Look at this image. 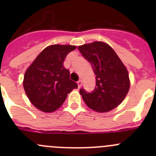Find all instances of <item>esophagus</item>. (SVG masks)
Instances as JSON below:
<instances>
[{
  "instance_id": "34e87169",
  "label": "esophagus",
  "mask_w": 156,
  "mask_h": 156,
  "mask_svg": "<svg viewBox=\"0 0 156 156\" xmlns=\"http://www.w3.org/2000/svg\"><path fill=\"white\" fill-rule=\"evenodd\" d=\"M77 84H78V87H81V86L82 85V81H81V80H79V81H78Z\"/></svg>"
}]
</instances>
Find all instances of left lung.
I'll return each mask as SVG.
<instances>
[{
	"mask_svg": "<svg viewBox=\"0 0 156 156\" xmlns=\"http://www.w3.org/2000/svg\"><path fill=\"white\" fill-rule=\"evenodd\" d=\"M78 50L91 64L96 75V87L92 92L80 89L84 103L97 112H106L116 108L130 88L126 67L114 50L104 42L86 44L78 47Z\"/></svg>",
	"mask_w": 156,
	"mask_h": 156,
	"instance_id": "8db88e82",
	"label": "left lung"
}]
</instances>
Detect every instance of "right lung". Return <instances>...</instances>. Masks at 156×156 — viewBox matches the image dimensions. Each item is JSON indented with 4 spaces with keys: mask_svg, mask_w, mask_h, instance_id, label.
Instances as JSON below:
<instances>
[{
    "mask_svg": "<svg viewBox=\"0 0 156 156\" xmlns=\"http://www.w3.org/2000/svg\"><path fill=\"white\" fill-rule=\"evenodd\" d=\"M75 48L72 45H50L42 50L26 70L24 90L30 102L41 111H56L68 94L78 87L69 78V71L63 66L68 53Z\"/></svg>",
    "mask_w": 156,
    "mask_h": 156,
    "instance_id": "add662e5",
    "label": "right lung"
}]
</instances>
